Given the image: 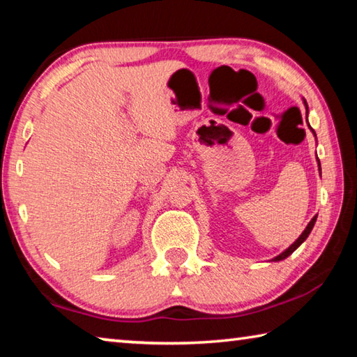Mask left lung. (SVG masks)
<instances>
[{
    "instance_id": "left-lung-1",
    "label": "left lung",
    "mask_w": 357,
    "mask_h": 357,
    "mask_svg": "<svg viewBox=\"0 0 357 357\" xmlns=\"http://www.w3.org/2000/svg\"><path fill=\"white\" fill-rule=\"evenodd\" d=\"M304 104H305V102H304ZM305 107H307V104H305ZM307 110H309V108H307ZM309 128H310V126H309ZM310 130L313 132V135H315V130H313L312 128H310ZM319 170H321V168H319ZM315 222H317V215L315 217H313V219L309 222V225H307L305 227V229H304V231H302V234H301V236L298 238V239H296L294 241V243L291 244V245H289L288 247V249L285 250V252H282L280 253V255L279 257H275L274 258V261H280V259H285L287 257H289V255H291V253L296 250V249H298V247L302 244V243H304V241L307 239V238H309V234H310V231H312V228H313V225H315Z\"/></svg>"
}]
</instances>
